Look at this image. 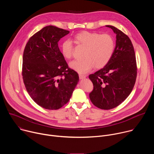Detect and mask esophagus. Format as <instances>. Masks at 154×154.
I'll return each instance as SVG.
<instances>
[{
	"instance_id": "obj_1",
	"label": "esophagus",
	"mask_w": 154,
	"mask_h": 154,
	"mask_svg": "<svg viewBox=\"0 0 154 154\" xmlns=\"http://www.w3.org/2000/svg\"><path fill=\"white\" fill-rule=\"evenodd\" d=\"M85 77H86V75H82V74H79V79H85Z\"/></svg>"
}]
</instances>
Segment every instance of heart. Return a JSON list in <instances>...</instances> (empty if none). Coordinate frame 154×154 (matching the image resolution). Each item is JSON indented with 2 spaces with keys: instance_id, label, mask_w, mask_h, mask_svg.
<instances>
[{
  "instance_id": "heart-1",
  "label": "heart",
  "mask_w": 154,
  "mask_h": 154,
  "mask_svg": "<svg viewBox=\"0 0 154 154\" xmlns=\"http://www.w3.org/2000/svg\"><path fill=\"white\" fill-rule=\"evenodd\" d=\"M74 38L77 44L85 48L82 55L83 59L69 63L70 68L80 74L90 72L94 66L97 69L104 67L113 56L115 43L111 35L85 31L76 34ZM61 51L64 58L72 57L73 45L69 39L62 42Z\"/></svg>"
}]
</instances>
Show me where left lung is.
<instances>
[{
	"label": "left lung",
	"instance_id": "8db88e82",
	"mask_svg": "<svg viewBox=\"0 0 154 154\" xmlns=\"http://www.w3.org/2000/svg\"><path fill=\"white\" fill-rule=\"evenodd\" d=\"M116 34V46L109 61L89 75L93 84L90 99L96 106L110 109L130 95L135 83L137 69L134 48L130 38L112 26H105Z\"/></svg>",
	"mask_w": 154,
	"mask_h": 154
}]
</instances>
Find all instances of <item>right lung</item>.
I'll list each match as a JSON object with an SVG mask.
<instances>
[{
	"label": "right lung",
	"mask_w": 154,
	"mask_h": 154,
	"mask_svg": "<svg viewBox=\"0 0 154 154\" xmlns=\"http://www.w3.org/2000/svg\"><path fill=\"white\" fill-rule=\"evenodd\" d=\"M69 31L49 26L29 40L23 58V77L31 98L40 106L57 109L70 100L79 82L78 74L68 68L58 48Z\"/></svg>",
	"instance_id": "add662e5"
}]
</instances>
